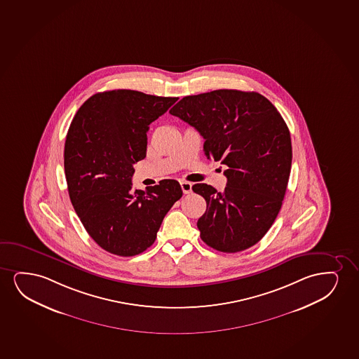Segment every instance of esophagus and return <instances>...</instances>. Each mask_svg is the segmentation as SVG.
<instances>
[{
	"label": "esophagus",
	"mask_w": 359,
	"mask_h": 359,
	"mask_svg": "<svg viewBox=\"0 0 359 359\" xmlns=\"http://www.w3.org/2000/svg\"><path fill=\"white\" fill-rule=\"evenodd\" d=\"M180 187H182V192H184L185 195H187V194H190V192L192 191L191 182H180Z\"/></svg>",
	"instance_id": "34e87169"
}]
</instances>
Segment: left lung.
<instances>
[{
	"label": "left lung",
	"mask_w": 359,
	"mask_h": 359,
	"mask_svg": "<svg viewBox=\"0 0 359 359\" xmlns=\"http://www.w3.org/2000/svg\"><path fill=\"white\" fill-rule=\"evenodd\" d=\"M169 113L203 136L207 158L228 167L224 192L192 187L207 203L197 222L202 241L226 253L256 245L278 217L289 182L292 146L283 116L261 93L225 89L187 96Z\"/></svg>",
	"instance_id": "8db88e82"
}]
</instances>
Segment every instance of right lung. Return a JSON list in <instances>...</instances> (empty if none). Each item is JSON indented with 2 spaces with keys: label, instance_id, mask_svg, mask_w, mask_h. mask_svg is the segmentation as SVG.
<instances>
[{
  "label": "right lung",
  "instance_id": "obj_1",
  "mask_svg": "<svg viewBox=\"0 0 359 359\" xmlns=\"http://www.w3.org/2000/svg\"><path fill=\"white\" fill-rule=\"evenodd\" d=\"M177 97L134 90L95 93L72 121L65 172L72 205L98 246L116 256H136L157 238L163 218L180 200L177 180L146 191L133 190L134 164L146 157L149 124Z\"/></svg>",
  "mask_w": 359,
  "mask_h": 359
}]
</instances>
